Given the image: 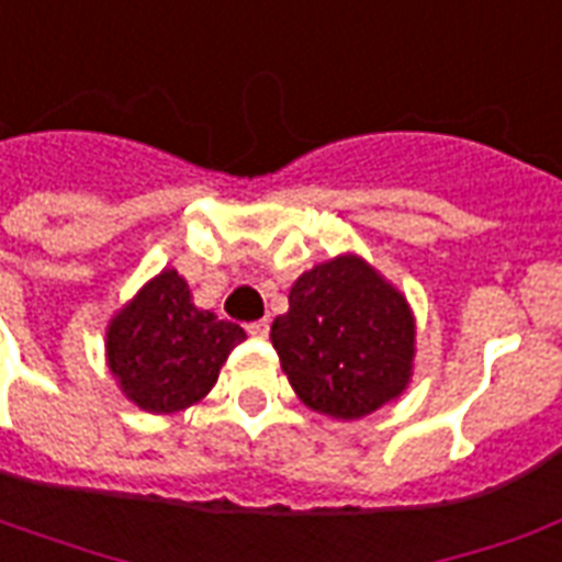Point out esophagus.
<instances>
[{
    "label": "esophagus",
    "instance_id": "1",
    "mask_svg": "<svg viewBox=\"0 0 562 562\" xmlns=\"http://www.w3.org/2000/svg\"><path fill=\"white\" fill-rule=\"evenodd\" d=\"M268 333H271V321L268 317L247 324V335H254V338H268Z\"/></svg>",
    "mask_w": 562,
    "mask_h": 562
}]
</instances>
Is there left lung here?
Masks as SVG:
<instances>
[{
    "instance_id": "left-lung-1",
    "label": "left lung",
    "mask_w": 562,
    "mask_h": 562,
    "mask_svg": "<svg viewBox=\"0 0 562 562\" xmlns=\"http://www.w3.org/2000/svg\"><path fill=\"white\" fill-rule=\"evenodd\" d=\"M271 344L308 408L359 419L405 391L414 317L368 262L338 256L294 282L289 312L271 326Z\"/></svg>"
}]
</instances>
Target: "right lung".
Returning a JSON list of instances; mask_svg holds the SVG:
<instances>
[{"label":"right lung","instance_id":"add662e5","mask_svg":"<svg viewBox=\"0 0 562 562\" xmlns=\"http://www.w3.org/2000/svg\"><path fill=\"white\" fill-rule=\"evenodd\" d=\"M241 341V326L194 306L187 280L162 271L113 317L108 361L127 400L151 414H171L212 391Z\"/></svg>","mask_w":562,"mask_h":562}]
</instances>
